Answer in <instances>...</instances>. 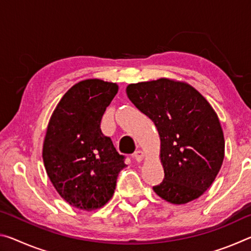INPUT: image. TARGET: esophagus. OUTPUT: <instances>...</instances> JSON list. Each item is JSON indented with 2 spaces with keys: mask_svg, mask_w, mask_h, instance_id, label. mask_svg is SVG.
I'll use <instances>...</instances> for the list:
<instances>
[{
  "mask_svg": "<svg viewBox=\"0 0 251 251\" xmlns=\"http://www.w3.org/2000/svg\"><path fill=\"white\" fill-rule=\"evenodd\" d=\"M133 158L136 159L137 161H142L144 158V152L142 151H136L133 154Z\"/></svg>",
  "mask_w": 251,
  "mask_h": 251,
  "instance_id": "1",
  "label": "esophagus"
}]
</instances>
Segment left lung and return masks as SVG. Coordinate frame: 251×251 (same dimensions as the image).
<instances>
[{
	"instance_id": "left-lung-1",
	"label": "left lung",
	"mask_w": 251,
	"mask_h": 251,
	"mask_svg": "<svg viewBox=\"0 0 251 251\" xmlns=\"http://www.w3.org/2000/svg\"><path fill=\"white\" fill-rule=\"evenodd\" d=\"M126 93L154 122L160 137L165 177L154 192L176 205L201 197L225 156L224 133L214 108L189 84L169 78L129 84Z\"/></svg>"
}]
</instances>
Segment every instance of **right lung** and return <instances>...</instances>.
Returning a JSON list of instances; mask_svg holds the SVG:
<instances>
[{
  "label": "right lung",
  "instance_id": "obj_1",
  "mask_svg": "<svg viewBox=\"0 0 251 251\" xmlns=\"http://www.w3.org/2000/svg\"><path fill=\"white\" fill-rule=\"evenodd\" d=\"M117 92L115 83L82 80L65 93L49 122L43 144L46 173L59 196L78 209L103 207L126 166L125 157L100 130L101 117Z\"/></svg>",
  "mask_w": 251,
  "mask_h": 251
}]
</instances>
